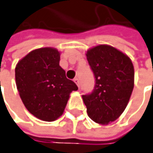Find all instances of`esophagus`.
Returning <instances> with one entry per match:
<instances>
[{
	"label": "esophagus",
	"instance_id": "esophagus-1",
	"mask_svg": "<svg viewBox=\"0 0 153 153\" xmlns=\"http://www.w3.org/2000/svg\"><path fill=\"white\" fill-rule=\"evenodd\" d=\"M74 83H75V84H76L77 85V86H78V87H79V79H74Z\"/></svg>",
	"mask_w": 153,
	"mask_h": 153
}]
</instances>
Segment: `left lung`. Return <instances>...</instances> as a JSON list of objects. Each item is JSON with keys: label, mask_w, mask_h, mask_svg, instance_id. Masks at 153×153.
<instances>
[{"label": "left lung", "mask_w": 153, "mask_h": 153, "mask_svg": "<svg viewBox=\"0 0 153 153\" xmlns=\"http://www.w3.org/2000/svg\"><path fill=\"white\" fill-rule=\"evenodd\" d=\"M95 85L82 95L88 116L99 124L116 120L124 111L134 88V67L128 56L109 45L87 51Z\"/></svg>", "instance_id": "8db88e82"}]
</instances>
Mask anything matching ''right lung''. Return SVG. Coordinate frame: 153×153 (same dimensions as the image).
<instances>
[{
  "label": "right lung",
  "mask_w": 153,
  "mask_h": 153,
  "mask_svg": "<svg viewBox=\"0 0 153 153\" xmlns=\"http://www.w3.org/2000/svg\"><path fill=\"white\" fill-rule=\"evenodd\" d=\"M59 60L57 49L42 48L30 52L15 68L16 88L25 107L45 121L62 116L69 94L78 90L76 84L67 79Z\"/></svg>",
  "instance_id": "1"
}]
</instances>
